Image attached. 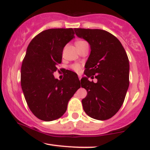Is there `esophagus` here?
<instances>
[{
    "label": "esophagus",
    "mask_w": 150,
    "mask_h": 150,
    "mask_svg": "<svg viewBox=\"0 0 150 150\" xmlns=\"http://www.w3.org/2000/svg\"><path fill=\"white\" fill-rule=\"evenodd\" d=\"M79 80H80V79H81V75H79Z\"/></svg>",
    "instance_id": "obj_1"
}]
</instances>
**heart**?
Returning <instances> with one entry per match:
<instances>
[{"mask_svg":"<svg viewBox=\"0 0 150 150\" xmlns=\"http://www.w3.org/2000/svg\"><path fill=\"white\" fill-rule=\"evenodd\" d=\"M86 42L83 40H77L76 41V42H75V45L76 46H81V45H83L84 44H86ZM73 69L75 70V71L76 72H79L81 69V67L80 65L78 64H75V65H73Z\"/></svg>","mask_w":150,"mask_h":150,"instance_id":"obj_1","label":"heart"}]
</instances>
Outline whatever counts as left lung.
<instances>
[{
	"label": "left lung",
	"mask_w": 150,
	"mask_h": 150,
	"mask_svg": "<svg viewBox=\"0 0 150 150\" xmlns=\"http://www.w3.org/2000/svg\"><path fill=\"white\" fill-rule=\"evenodd\" d=\"M75 34L87 41L91 52L85 63L86 77L81 86L87 94L82 100L85 113L104 120L114 116L121 107L129 87V61L121 43L102 30L75 28ZM96 75L98 82L88 80Z\"/></svg>",
	"instance_id": "obj_1"
}]
</instances>
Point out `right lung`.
I'll return each mask as SVG.
<instances>
[{
	"mask_svg": "<svg viewBox=\"0 0 150 150\" xmlns=\"http://www.w3.org/2000/svg\"><path fill=\"white\" fill-rule=\"evenodd\" d=\"M74 34L72 28L49 29L37 34L27 47L21 67V86L29 108L39 119L61 118L80 87L77 75L70 70L61 80L53 76L62 61L63 48Z\"/></svg>",
	"mask_w": 150,
	"mask_h": 150,
	"instance_id": "obj_1",
	"label": "right lung"
}]
</instances>
